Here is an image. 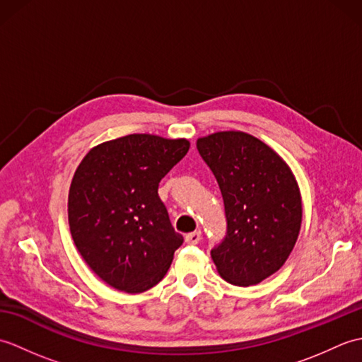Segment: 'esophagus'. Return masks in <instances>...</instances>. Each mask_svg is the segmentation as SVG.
I'll use <instances>...</instances> for the list:
<instances>
[{
	"instance_id": "1",
	"label": "esophagus",
	"mask_w": 362,
	"mask_h": 362,
	"mask_svg": "<svg viewBox=\"0 0 362 362\" xmlns=\"http://www.w3.org/2000/svg\"><path fill=\"white\" fill-rule=\"evenodd\" d=\"M199 241H201V232H199V230H196V232H193V233H188L185 236L187 244H197Z\"/></svg>"
}]
</instances>
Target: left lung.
I'll use <instances>...</instances> for the list:
<instances>
[{"label": "left lung", "mask_w": 362, "mask_h": 362, "mask_svg": "<svg viewBox=\"0 0 362 362\" xmlns=\"http://www.w3.org/2000/svg\"><path fill=\"white\" fill-rule=\"evenodd\" d=\"M224 199L227 235L211 258L219 275L252 286L286 263L302 226L298 183L279 153L241 130L197 138Z\"/></svg>", "instance_id": "1"}]
</instances>
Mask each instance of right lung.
I'll return each mask as SVG.
<instances>
[{
	"label": "right lung",
	"mask_w": 362,
	"mask_h": 362,
	"mask_svg": "<svg viewBox=\"0 0 362 362\" xmlns=\"http://www.w3.org/2000/svg\"><path fill=\"white\" fill-rule=\"evenodd\" d=\"M189 149L187 138L132 134L91 148L73 175L68 222L99 279L138 294L163 279L183 236L173 228L158 183Z\"/></svg>",
	"instance_id": "right-lung-1"
}]
</instances>
